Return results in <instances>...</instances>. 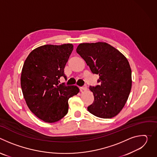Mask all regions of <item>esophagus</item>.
Listing matches in <instances>:
<instances>
[{"mask_svg":"<svg viewBox=\"0 0 157 157\" xmlns=\"http://www.w3.org/2000/svg\"><path fill=\"white\" fill-rule=\"evenodd\" d=\"M87 89V87L86 85H85V86H84L83 87H81V91H86Z\"/></svg>","mask_w":157,"mask_h":157,"instance_id":"esophagus-1","label":"esophagus"}]
</instances>
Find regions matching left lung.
<instances>
[{"label":"left lung","instance_id":"obj_1","mask_svg":"<svg viewBox=\"0 0 157 157\" xmlns=\"http://www.w3.org/2000/svg\"><path fill=\"white\" fill-rule=\"evenodd\" d=\"M77 53L93 74L99 75L100 85L90 86L94 101L89 113L104 119L117 116L124 107L132 88V71L126 57L104 42L81 43Z\"/></svg>","mask_w":157,"mask_h":157}]
</instances>
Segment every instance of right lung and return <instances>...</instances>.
Listing matches in <instances>:
<instances>
[{
	"instance_id": "right-lung-1",
	"label": "right lung",
	"mask_w": 157,
	"mask_h": 157,
	"mask_svg": "<svg viewBox=\"0 0 157 157\" xmlns=\"http://www.w3.org/2000/svg\"><path fill=\"white\" fill-rule=\"evenodd\" d=\"M73 50V44H45L33 50L22 68L20 84L26 104L41 121L53 123L68 111V101L76 95L77 86L59 84L66 76L64 68Z\"/></svg>"
}]
</instances>
